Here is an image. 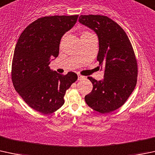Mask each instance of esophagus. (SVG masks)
I'll use <instances>...</instances> for the list:
<instances>
[{"instance_id":"34e87169","label":"esophagus","mask_w":155,"mask_h":155,"mask_svg":"<svg viewBox=\"0 0 155 155\" xmlns=\"http://www.w3.org/2000/svg\"><path fill=\"white\" fill-rule=\"evenodd\" d=\"M84 78H85V76H82L81 74H78V80H81V79H84Z\"/></svg>"}]
</instances>
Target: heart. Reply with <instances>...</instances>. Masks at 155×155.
Here are the masks:
<instances>
[{
  "label": "heart",
  "mask_w": 155,
  "mask_h": 155,
  "mask_svg": "<svg viewBox=\"0 0 155 155\" xmlns=\"http://www.w3.org/2000/svg\"><path fill=\"white\" fill-rule=\"evenodd\" d=\"M91 32H89V31L87 30H83L82 32H81V37L82 36H85V35H91Z\"/></svg>",
  "instance_id": "1"
}]
</instances>
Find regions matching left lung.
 Masks as SVG:
<instances>
[{"label":"left lung","instance_id":"left-lung-1","mask_svg":"<svg viewBox=\"0 0 155 155\" xmlns=\"http://www.w3.org/2000/svg\"><path fill=\"white\" fill-rule=\"evenodd\" d=\"M79 21L98 35L97 61L105 68L102 80L87 77L93 90L84 100L99 113H110L126 102L136 86L138 68L133 47L124 30L107 16L81 15Z\"/></svg>","mask_w":155,"mask_h":155}]
</instances>
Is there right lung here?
<instances>
[{
  "label": "right lung",
  "instance_id": "1",
  "mask_svg": "<svg viewBox=\"0 0 155 155\" xmlns=\"http://www.w3.org/2000/svg\"><path fill=\"white\" fill-rule=\"evenodd\" d=\"M78 17L39 18L26 27L16 44L11 72L13 85L29 106L44 114L64 105L65 92L78 79L76 73L59 74L49 67L50 59L58 56L61 37Z\"/></svg>",
  "mask_w": 155,
  "mask_h": 155
}]
</instances>
